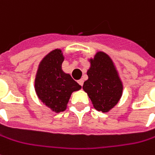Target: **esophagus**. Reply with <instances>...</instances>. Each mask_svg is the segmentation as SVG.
Instances as JSON below:
<instances>
[{
	"instance_id": "esophagus-1",
	"label": "esophagus",
	"mask_w": 155,
	"mask_h": 155,
	"mask_svg": "<svg viewBox=\"0 0 155 155\" xmlns=\"http://www.w3.org/2000/svg\"><path fill=\"white\" fill-rule=\"evenodd\" d=\"M78 83H79V84H80V85L82 86H83V83H84V81H83V80H80V81H78Z\"/></svg>"
}]
</instances>
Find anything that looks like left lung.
Instances as JSON below:
<instances>
[{
  "label": "left lung",
  "instance_id": "obj_1",
  "mask_svg": "<svg viewBox=\"0 0 155 155\" xmlns=\"http://www.w3.org/2000/svg\"><path fill=\"white\" fill-rule=\"evenodd\" d=\"M89 61L91 67L87 70L88 80L84 82L83 90L90 97L93 107L106 113L120 99L122 81L113 61L105 52L97 51Z\"/></svg>",
  "mask_w": 155,
  "mask_h": 155
}]
</instances>
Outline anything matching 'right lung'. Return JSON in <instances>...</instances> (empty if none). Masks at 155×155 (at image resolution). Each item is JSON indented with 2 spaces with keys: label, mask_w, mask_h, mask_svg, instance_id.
Listing matches in <instances>:
<instances>
[{
  "label": "right lung",
  "mask_w": 155,
  "mask_h": 155,
  "mask_svg": "<svg viewBox=\"0 0 155 155\" xmlns=\"http://www.w3.org/2000/svg\"><path fill=\"white\" fill-rule=\"evenodd\" d=\"M64 60L60 49L49 52L39 64L35 80V90L39 99L56 113L64 111L72 92L81 88L70 74L63 71Z\"/></svg>",
  "instance_id": "1"
}]
</instances>
